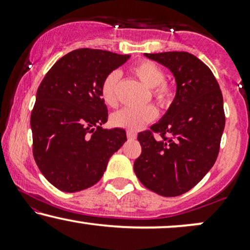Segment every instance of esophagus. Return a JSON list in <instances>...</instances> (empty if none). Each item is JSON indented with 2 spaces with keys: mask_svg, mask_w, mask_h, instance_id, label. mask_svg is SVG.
Returning a JSON list of instances; mask_svg holds the SVG:
<instances>
[{
  "mask_svg": "<svg viewBox=\"0 0 250 250\" xmlns=\"http://www.w3.org/2000/svg\"><path fill=\"white\" fill-rule=\"evenodd\" d=\"M127 136H128V139H136V134L134 133V131H131V130H128L127 131Z\"/></svg>",
  "mask_w": 250,
  "mask_h": 250,
  "instance_id": "esophagus-1",
  "label": "esophagus"
}]
</instances>
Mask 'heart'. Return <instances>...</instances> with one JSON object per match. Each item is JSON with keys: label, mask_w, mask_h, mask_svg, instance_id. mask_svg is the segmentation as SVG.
Masks as SVG:
<instances>
[{"label": "heart", "mask_w": 250, "mask_h": 250, "mask_svg": "<svg viewBox=\"0 0 250 250\" xmlns=\"http://www.w3.org/2000/svg\"><path fill=\"white\" fill-rule=\"evenodd\" d=\"M134 74L141 83L150 88V95L159 104L167 105L174 96V89L170 84L165 82V71L160 65L153 61L143 60L131 68ZM120 73L111 71L103 80L101 85V96L105 104L114 107L117 103V88H119ZM157 111L153 105H146L142 108H123L116 111L111 117V122L116 127L139 130L149 122L154 121Z\"/></svg>", "instance_id": "obj_1"}]
</instances>
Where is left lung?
Masks as SVG:
<instances>
[{
    "instance_id": "left-lung-1",
    "label": "left lung",
    "mask_w": 250,
    "mask_h": 250,
    "mask_svg": "<svg viewBox=\"0 0 250 250\" xmlns=\"http://www.w3.org/2000/svg\"><path fill=\"white\" fill-rule=\"evenodd\" d=\"M167 67L176 81V94L167 113L137 135L142 153L134 162L140 182L166 197L195 187L217 159L226 117L223 97L214 74L186 51L145 54Z\"/></svg>"
}]
</instances>
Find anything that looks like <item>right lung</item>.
<instances>
[{"mask_svg": "<svg viewBox=\"0 0 250 250\" xmlns=\"http://www.w3.org/2000/svg\"><path fill=\"white\" fill-rule=\"evenodd\" d=\"M129 57L73 50L50 68L37 89L30 116L34 159L60 190L75 193L99 182L111 155L127 141L125 129L101 127L108 120L101 85Z\"/></svg>", "mask_w": 250, "mask_h": 250, "instance_id": "add662e5", "label": "right lung"}]
</instances>
